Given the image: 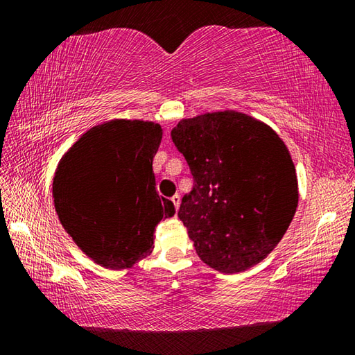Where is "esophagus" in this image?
Here are the masks:
<instances>
[{
	"mask_svg": "<svg viewBox=\"0 0 355 355\" xmlns=\"http://www.w3.org/2000/svg\"><path fill=\"white\" fill-rule=\"evenodd\" d=\"M171 200H172L173 205H175V209H178V207H180V202H182V199H180V196H178V194H175V196L172 197Z\"/></svg>",
	"mask_w": 355,
	"mask_h": 355,
	"instance_id": "34e87169",
	"label": "esophagus"
}]
</instances>
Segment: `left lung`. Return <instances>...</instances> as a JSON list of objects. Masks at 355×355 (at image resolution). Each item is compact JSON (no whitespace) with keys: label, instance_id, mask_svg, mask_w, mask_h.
<instances>
[{"label":"left lung","instance_id":"1","mask_svg":"<svg viewBox=\"0 0 355 355\" xmlns=\"http://www.w3.org/2000/svg\"><path fill=\"white\" fill-rule=\"evenodd\" d=\"M171 135L194 177L178 218L200 260L224 274L263 261L297 208L285 142L269 125L230 110L182 119Z\"/></svg>","mask_w":355,"mask_h":355}]
</instances>
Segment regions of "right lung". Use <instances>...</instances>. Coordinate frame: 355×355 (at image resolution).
<instances>
[{"label": "right lung", "mask_w": 355, "mask_h": 355, "mask_svg": "<svg viewBox=\"0 0 355 355\" xmlns=\"http://www.w3.org/2000/svg\"><path fill=\"white\" fill-rule=\"evenodd\" d=\"M158 123L114 119L87 130L58 164L53 199L64 230L106 269H128L152 254L156 225L175 214L155 188Z\"/></svg>", "instance_id": "obj_1"}]
</instances>
